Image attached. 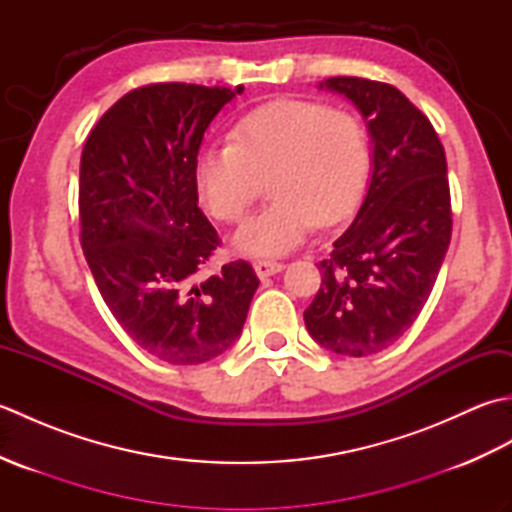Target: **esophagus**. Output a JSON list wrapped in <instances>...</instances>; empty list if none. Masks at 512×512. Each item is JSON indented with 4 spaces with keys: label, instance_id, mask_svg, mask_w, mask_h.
<instances>
[{
    "label": "esophagus",
    "instance_id": "1",
    "mask_svg": "<svg viewBox=\"0 0 512 512\" xmlns=\"http://www.w3.org/2000/svg\"><path fill=\"white\" fill-rule=\"evenodd\" d=\"M253 268H255V273H257L259 279H266V277H273V275L281 273V270H284V264L268 262V259H262V262H255Z\"/></svg>",
    "mask_w": 512,
    "mask_h": 512
}]
</instances>
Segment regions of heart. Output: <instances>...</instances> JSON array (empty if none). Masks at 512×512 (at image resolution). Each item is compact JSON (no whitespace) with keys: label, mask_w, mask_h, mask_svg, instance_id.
I'll list each match as a JSON object with an SVG mask.
<instances>
[{"label":"heart","mask_w":512,"mask_h":512,"mask_svg":"<svg viewBox=\"0 0 512 512\" xmlns=\"http://www.w3.org/2000/svg\"><path fill=\"white\" fill-rule=\"evenodd\" d=\"M369 171L372 149L358 116L284 99L244 116L231 145L202 147L193 160V187L213 217L237 222L268 180L275 200L242 224L233 246L250 257H279L306 242L314 224L350 217Z\"/></svg>","instance_id":"1"}]
</instances>
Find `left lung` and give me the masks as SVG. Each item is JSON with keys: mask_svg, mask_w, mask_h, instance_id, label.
<instances>
[{"mask_svg": "<svg viewBox=\"0 0 512 512\" xmlns=\"http://www.w3.org/2000/svg\"><path fill=\"white\" fill-rule=\"evenodd\" d=\"M319 88L365 118L372 178L354 222L319 264L321 288L303 321L325 350L361 358L396 343L436 284L451 242L447 158L429 118L394 85L332 76Z\"/></svg>", "mask_w": 512, "mask_h": 512, "instance_id": "left-lung-1", "label": "left lung"}]
</instances>
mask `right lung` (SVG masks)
<instances>
[{"mask_svg": "<svg viewBox=\"0 0 512 512\" xmlns=\"http://www.w3.org/2000/svg\"><path fill=\"white\" fill-rule=\"evenodd\" d=\"M244 88L156 83L127 92L90 132L81 156V248L107 308L138 347L200 365L242 334L259 279L231 262L198 206L193 160L206 127Z\"/></svg>", "mask_w": 512, "mask_h": 512, "instance_id": "obj_1", "label": "right lung"}]
</instances>
